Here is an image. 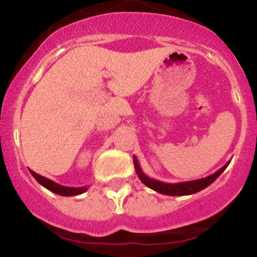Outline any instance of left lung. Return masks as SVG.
<instances>
[{"label":"left lung","mask_w":257,"mask_h":257,"mask_svg":"<svg viewBox=\"0 0 257 257\" xmlns=\"http://www.w3.org/2000/svg\"><path fill=\"white\" fill-rule=\"evenodd\" d=\"M134 165H135L136 174L139 176L140 180L143 181V184H145L147 187L151 188V189L156 190V192L161 193V194H166V196H189V194H194L197 192H201L202 189L207 188L208 185L213 183L219 178L220 175L224 172V170L228 167L229 162L226 165H224L220 170H217L215 174L210 175V176H206V178L197 179V180H190V181H184V183H163V181L156 180V179H151L149 176L143 172L142 167H140L139 162H138V158L134 156Z\"/></svg>","instance_id":"8db88e82"}]
</instances>
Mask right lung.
Here are the masks:
<instances>
[{"label":"right lung","mask_w":257,"mask_h":257,"mask_svg":"<svg viewBox=\"0 0 257 257\" xmlns=\"http://www.w3.org/2000/svg\"><path fill=\"white\" fill-rule=\"evenodd\" d=\"M32 174V176L38 181V183L45 187L46 189H49L50 192H54L59 196H64V197H70V196H78V194H82L87 190V187H81V188H70V187H64V185H60V184L55 183V181L50 180V179L44 178L41 175L36 174L35 171L29 170Z\"/></svg>","instance_id":"add662e5"}]
</instances>
